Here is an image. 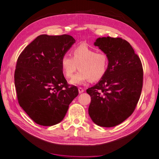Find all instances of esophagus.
Masks as SVG:
<instances>
[{
	"instance_id": "34e87169",
	"label": "esophagus",
	"mask_w": 159,
	"mask_h": 159,
	"mask_svg": "<svg viewBox=\"0 0 159 159\" xmlns=\"http://www.w3.org/2000/svg\"><path fill=\"white\" fill-rule=\"evenodd\" d=\"M78 89H79V93H83L84 91V89L83 88H81V87H79Z\"/></svg>"
}]
</instances>
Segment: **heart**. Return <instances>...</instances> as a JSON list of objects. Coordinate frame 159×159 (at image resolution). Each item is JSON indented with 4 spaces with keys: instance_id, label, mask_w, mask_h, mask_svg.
<instances>
[{
    "instance_id": "obj_1",
    "label": "heart",
    "mask_w": 159,
    "mask_h": 159,
    "mask_svg": "<svg viewBox=\"0 0 159 159\" xmlns=\"http://www.w3.org/2000/svg\"><path fill=\"white\" fill-rule=\"evenodd\" d=\"M108 58L102 52H97L85 45H80L72 50L71 57L64 54L61 58V67L65 77H72L77 70L80 71L71 79L70 84L80 85L90 80H100L107 72Z\"/></svg>"
}]
</instances>
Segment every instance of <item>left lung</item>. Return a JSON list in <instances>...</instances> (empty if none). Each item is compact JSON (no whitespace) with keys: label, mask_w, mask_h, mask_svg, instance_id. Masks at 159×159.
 <instances>
[{"label":"left lung","mask_w":159,"mask_h":159,"mask_svg":"<svg viewBox=\"0 0 159 159\" xmlns=\"http://www.w3.org/2000/svg\"><path fill=\"white\" fill-rule=\"evenodd\" d=\"M95 46L108 58V67L101 80L86 92L91 97L88 114L97 125L112 127L132 114L143 86L141 60L133 47L120 38L102 37Z\"/></svg>","instance_id":"1"}]
</instances>
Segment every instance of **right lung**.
Wrapping results in <instances>:
<instances>
[{
  "instance_id": "1",
  "label": "right lung",
  "mask_w": 159,
  "mask_h": 159,
  "mask_svg": "<svg viewBox=\"0 0 159 159\" xmlns=\"http://www.w3.org/2000/svg\"><path fill=\"white\" fill-rule=\"evenodd\" d=\"M74 43L75 39L67 34H42L18 57L14 74L18 102L38 125L60 123L79 94L77 86L67 84L60 64Z\"/></svg>"
}]
</instances>
